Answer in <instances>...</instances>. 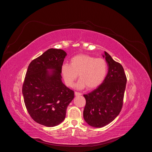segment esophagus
<instances>
[{"label":"esophagus","mask_w":152,"mask_h":152,"mask_svg":"<svg viewBox=\"0 0 152 152\" xmlns=\"http://www.w3.org/2000/svg\"><path fill=\"white\" fill-rule=\"evenodd\" d=\"M75 96H80V95H82V93H79V92L75 91Z\"/></svg>","instance_id":"34e87169"}]
</instances>
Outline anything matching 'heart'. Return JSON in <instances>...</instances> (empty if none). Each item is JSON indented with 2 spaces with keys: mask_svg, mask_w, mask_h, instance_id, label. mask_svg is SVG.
I'll use <instances>...</instances> for the list:
<instances>
[{
  "mask_svg": "<svg viewBox=\"0 0 152 152\" xmlns=\"http://www.w3.org/2000/svg\"><path fill=\"white\" fill-rule=\"evenodd\" d=\"M107 70V65L104 59L85 54L75 55L70 59V65L65 64L61 67L65 83L69 86H73L79 75L80 80L76 84L78 88H96L104 79Z\"/></svg>",
  "mask_w": 152,
  "mask_h": 152,
  "instance_id": "obj_1",
  "label": "heart"
}]
</instances>
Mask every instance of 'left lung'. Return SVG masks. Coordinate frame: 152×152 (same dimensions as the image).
<instances>
[{
  "label": "left lung",
  "mask_w": 152,
  "mask_h": 152,
  "mask_svg": "<svg viewBox=\"0 0 152 152\" xmlns=\"http://www.w3.org/2000/svg\"><path fill=\"white\" fill-rule=\"evenodd\" d=\"M108 66L107 74L103 83L92 92L84 94L86 104L83 118L89 125L102 127L112 122L120 114L127 78L121 65L104 52Z\"/></svg>",
  "instance_id": "1"
}]
</instances>
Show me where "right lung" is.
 <instances>
[{"mask_svg": "<svg viewBox=\"0 0 152 152\" xmlns=\"http://www.w3.org/2000/svg\"><path fill=\"white\" fill-rule=\"evenodd\" d=\"M66 52L50 49L29 64L22 86L26 110L37 123L48 127L60 124L66 117L74 91L61 80ZM53 69L52 73L47 70Z\"/></svg>", "mask_w": 152, "mask_h": 152, "instance_id": "right-lung-1", "label": "right lung"}]
</instances>
